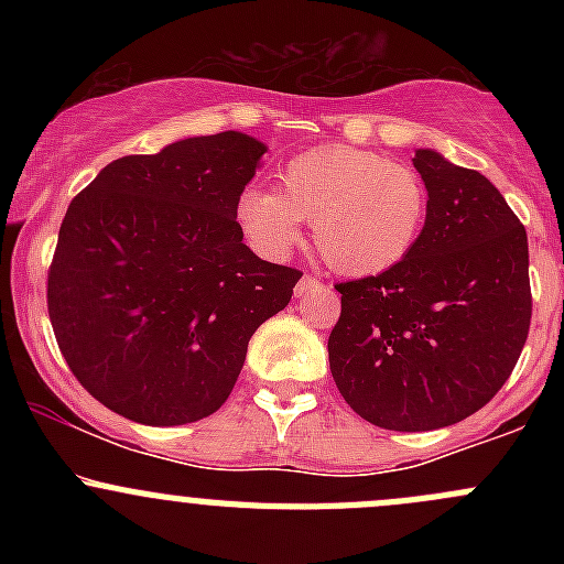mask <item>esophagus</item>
<instances>
[{"mask_svg":"<svg viewBox=\"0 0 564 564\" xmlns=\"http://www.w3.org/2000/svg\"><path fill=\"white\" fill-rule=\"evenodd\" d=\"M316 278H311V275H303V278H300V283H297V289H294V292H297V297H300V294H305V292H308V289L311 286H316Z\"/></svg>","mask_w":564,"mask_h":564,"instance_id":"1","label":"esophagus"}]
</instances>
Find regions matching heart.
Instances as JSON below:
<instances>
[{
  "label": "heart",
  "mask_w": 564,
  "mask_h": 564,
  "mask_svg": "<svg viewBox=\"0 0 564 564\" xmlns=\"http://www.w3.org/2000/svg\"><path fill=\"white\" fill-rule=\"evenodd\" d=\"M425 209L414 169L357 147L303 152L283 166L281 193L250 185L237 198V220L261 253L286 256L305 220L322 259L344 275H377L406 259Z\"/></svg>",
  "instance_id": "1"
}]
</instances>
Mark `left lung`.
I'll return each instance as SVG.
<instances>
[{
    "mask_svg": "<svg viewBox=\"0 0 564 564\" xmlns=\"http://www.w3.org/2000/svg\"><path fill=\"white\" fill-rule=\"evenodd\" d=\"M425 226L403 261L338 283L327 340L344 401L388 431H434L486 406L532 318L527 231L480 172L414 150Z\"/></svg>",
    "mask_w": 564,
    "mask_h": 564,
    "instance_id": "left-lung-1",
    "label": "left lung"
}]
</instances>
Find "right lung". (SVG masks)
<instances>
[{
	"label": "right lung",
	"mask_w": 564,
	"mask_h": 564,
	"mask_svg": "<svg viewBox=\"0 0 564 564\" xmlns=\"http://www.w3.org/2000/svg\"><path fill=\"white\" fill-rule=\"evenodd\" d=\"M267 147L237 130L124 155L78 193L48 270L56 344L89 395L133 423L218 412L250 335L303 272L242 242L237 198Z\"/></svg>",
	"instance_id": "right-lung-1"
}]
</instances>
